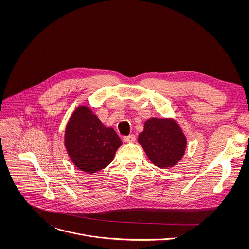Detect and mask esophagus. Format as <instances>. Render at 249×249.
<instances>
[{
	"mask_svg": "<svg viewBox=\"0 0 249 249\" xmlns=\"http://www.w3.org/2000/svg\"><path fill=\"white\" fill-rule=\"evenodd\" d=\"M135 140H136V137H135V135H133V134H131V135H129V136L124 137V142H135Z\"/></svg>",
	"mask_w": 249,
	"mask_h": 249,
	"instance_id": "34e87169",
	"label": "esophagus"
}]
</instances>
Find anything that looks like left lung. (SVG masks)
<instances>
[{
	"instance_id": "left-lung-1",
	"label": "left lung",
	"mask_w": 249,
	"mask_h": 249,
	"mask_svg": "<svg viewBox=\"0 0 249 249\" xmlns=\"http://www.w3.org/2000/svg\"><path fill=\"white\" fill-rule=\"evenodd\" d=\"M138 142L151 163L161 169L176 166L187 146V139L178 123L165 118L146 120Z\"/></svg>"
}]
</instances>
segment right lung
<instances>
[{"instance_id": "add662e5", "label": "right lung", "mask_w": 249, "mask_h": 249, "mask_svg": "<svg viewBox=\"0 0 249 249\" xmlns=\"http://www.w3.org/2000/svg\"><path fill=\"white\" fill-rule=\"evenodd\" d=\"M64 144L77 169L94 174L113 161L122 141L115 130L104 125L89 107L80 106L68 121Z\"/></svg>"}]
</instances>
